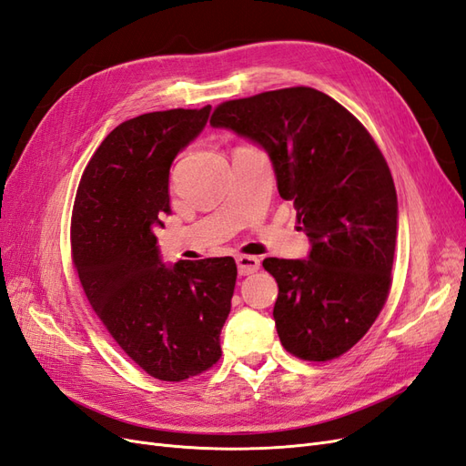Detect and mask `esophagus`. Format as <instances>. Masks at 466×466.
I'll return each mask as SVG.
<instances>
[{"label": "esophagus", "mask_w": 466, "mask_h": 466, "mask_svg": "<svg viewBox=\"0 0 466 466\" xmlns=\"http://www.w3.org/2000/svg\"><path fill=\"white\" fill-rule=\"evenodd\" d=\"M258 268H260V260L257 257H247V255L237 257V270L241 276L255 274L258 272Z\"/></svg>", "instance_id": "34e87169"}]
</instances>
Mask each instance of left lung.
Instances as JSON below:
<instances>
[{"label": "left lung", "instance_id": "8db88e82", "mask_svg": "<svg viewBox=\"0 0 466 466\" xmlns=\"http://www.w3.org/2000/svg\"><path fill=\"white\" fill-rule=\"evenodd\" d=\"M209 124L260 146L278 192L293 200L311 250L266 258L278 281L279 342L309 361L342 356L383 309L397 245L399 202L383 153L334 98L291 87L219 105Z\"/></svg>", "mask_w": 466, "mask_h": 466}]
</instances>
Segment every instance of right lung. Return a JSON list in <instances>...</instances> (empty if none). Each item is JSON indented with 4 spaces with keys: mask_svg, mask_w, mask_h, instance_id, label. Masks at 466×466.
Returning a JSON list of instances; mask_svg holds the SVG:
<instances>
[{
    "mask_svg": "<svg viewBox=\"0 0 466 466\" xmlns=\"http://www.w3.org/2000/svg\"><path fill=\"white\" fill-rule=\"evenodd\" d=\"M211 106L147 112L116 126L81 177L72 252L83 291L116 344L151 377L182 380L221 356L231 311V257L165 264L168 171L206 128Z\"/></svg>",
    "mask_w": 466,
    "mask_h": 466,
    "instance_id": "add662e5",
    "label": "right lung"
}]
</instances>
